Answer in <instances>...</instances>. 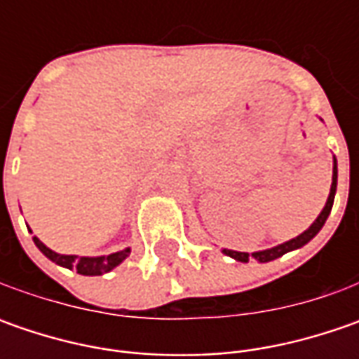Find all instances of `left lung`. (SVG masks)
<instances>
[{"label":"left lung","mask_w":359,"mask_h":359,"mask_svg":"<svg viewBox=\"0 0 359 359\" xmlns=\"http://www.w3.org/2000/svg\"><path fill=\"white\" fill-rule=\"evenodd\" d=\"M336 187H338V161L334 158V170H332V187H330V196H327V201H325L324 210L320 212V215L316 217V222L311 224L310 228L306 229V231H302L299 236H296L294 240L290 241H283L280 245H273V248H268V250H259V252H252V254H248V252H233V250H222L224 254L229 255V257H233L236 262H250L252 257L257 259L259 264H266V262H271V259H278V257H282L283 254H287V252H294V250H299V248H304L306 243L310 240H313L316 236H318V231L324 228L325 219H327V215L332 212V205H334V198H336Z\"/></svg>","instance_id":"8db88e82"}]
</instances>
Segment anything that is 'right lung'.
I'll return each instance as SVG.
<instances>
[{
  "label": "right lung",
  "instance_id": "obj_1",
  "mask_svg": "<svg viewBox=\"0 0 359 359\" xmlns=\"http://www.w3.org/2000/svg\"><path fill=\"white\" fill-rule=\"evenodd\" d=\"M34 243L37 245V250L48 259H51L53 264L67 269H77V273H81V276H104L114 268H118L119 264L131 254V248H126V250H119V252H114L109 255H65L49 250L37 236H34Z\"/></svg>",
  "mask_w": 359,
  "mask_h": 359
}]
</instances>
